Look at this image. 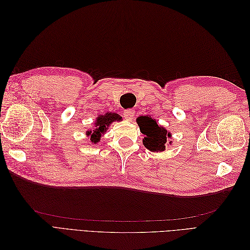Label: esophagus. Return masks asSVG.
I'll use <instances>...</instances> for the list:
<instances>
[{
  "mask_svg": "<svg viewBox=\"0 0 250 250\" xmlns=\"http://www.w3.org/2000/svg\"><path fill=\"white\" fill-rule=\"evenodd\" d=\"M123 116L127 121H131L134 117V110L133 109H126L123 111Z\"/></svg>",
  "mask_w": 250,
  "mask_h": 250,
  "instance_id": "34e87169",
  "label": "esophagus"
}]
</instances>
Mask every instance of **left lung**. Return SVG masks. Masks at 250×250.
Segmentation results:
<instances>
[{
  "label": "left lung",
  "instance_id": "obj_1",
  "mask_svg": "<svg viewBox=\"0 0 250 250\" xmlns=\"http://www.w3.org/2000/svg\"><path fill=\"white\" fill-rule=\"evenodd\" d=\"M137 123L140 126L141 132L145 135L143 139V144L148 150L152 152L164 151L166 145L172 144V141L168 142L171 138V132L166 130V128L157 124L156 120L150 116H141L137 119Z\"/></svg>",
  "mask_w": 250,
  "mask_h": 250
}]
</instances>
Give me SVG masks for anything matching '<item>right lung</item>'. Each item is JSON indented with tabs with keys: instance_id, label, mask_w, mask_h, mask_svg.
I'll return each instance as SVG.
<instances>
[{
	"instance_id": "add662e5",
	"label": "right lung",
	"mask_w": 250,
	"mask_h": 250,
	"mask_svg": "<svg viewBox=\"0 0 250 250\" xmlns=\"http://www.w3.org/2000/svg\"><path fill=\"white\" fill-rule=\"evenodd\" d=\"M120 122L122 121V117H120L118 113L115 112H106L105 115H100L96 119L95 126L93 130H88L86 131V135L90 138V142L97 144L100 141L101 135L106 132L108 129V127L112 122Z\"/></svg>"
}]
</instances>
